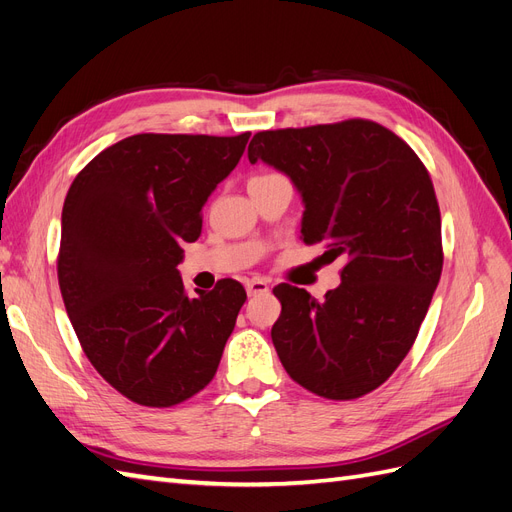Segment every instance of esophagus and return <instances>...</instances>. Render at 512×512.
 <instances>
[{
  "instance_id": "obj_1",
  "label": "esophagus",
  "mask_w": 512,
  "mask_h": 512,
  "mask_svg": "<svg viewBox=\"0 0 512 512\" xmlns=\"http://www.w3.org/2000/svg\"><path fill=\"white\" fill-rule=\"evenodd\" d=\"M245 290L250 297H256V294L269 292V284H267V280H262V277H252V280L245 282Z\"/></svg>"
}]
</instances>
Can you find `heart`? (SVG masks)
Returning <instances> with one entry per match:
<instances>
[{"label": "heart", "mask_w": 512, "mask_h": 512, "mask_svg": "<svg viewBox=\"0 0 512 512\" xmlns=\"http://www.w3.org/2000/svg\"><path fill=\"white\" fill-rule=\"evenodd\" d=\"M265 177H271V175H262V177H256V179H265Z\"/></svg>", "instance_id": "b5f03b06"}]
</instances>
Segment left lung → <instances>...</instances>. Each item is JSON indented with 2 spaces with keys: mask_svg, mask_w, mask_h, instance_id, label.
<instances>
[{
  "mask_svg": "<svg viewBox=\"0 0 512 512\" xmlns=\"http://www.w3.org/2000/svg\"><path fill=\"white\" fill-rule=\"evenodd\" d=\"M247 158L284 173L303 200L301 239L342 256V284L316 301L280 284L271 329L294 382L354 399L406 359L442 273V222L427 168L380 123L350 119L254 134Z\"/></svg>",
  "mask_w": 512,
  "mask_h": 512,
  "instance_id": "left-lung-1",
  "label": "left lung"
}]
</instances>
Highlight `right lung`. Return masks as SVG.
<instances>
[{
    "instance_id": "add662e5",
    "label": "right lung",
    "mask_w": 512,
    "mask_h": 512,
    "mask_svg": "<svg viewBox=\"0 0 512 512\" xmlns=\"http://www.w3.org/2000/svg\"><path fill=\"white\" fill-rule=\"evenodd\" d=\"M247 141L250 132L136 134L98 153L70 185L61 297L91 365L136 404H181L218 371L247 294L222 280L190 297L177 265Z\"/></svg>"
}]
</instances>
